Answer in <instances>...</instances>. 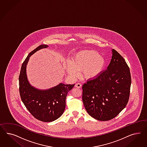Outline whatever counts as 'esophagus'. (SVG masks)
Here are the masks:
<instances>
[{
    "mask_svg": "<svg viewBox=\"0 0 147 147\" xmlns=\"http://www.w3.org/2000/svg\"><path fill=\"white\" fill-rule=\"evenodd\" d=\"M75 87L76 88H80L81 87H82V85L80 84V83H78L75 85Z\"/></svg>",
    "mask_w": 147,
    "mask_h": 147,
    "instance_id": "obj_1",
    "label": "esophagus"
}]
</instances>
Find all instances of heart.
I'll use <instances>...</instances> for the list:
<instances>
[{
  "label": "heart",
  "instance_id": "heart-1",
  "mask_svg": "<svg viewBox=\"0 0 147 147\" xmlns=\"http://www.w3.org/2000/svg\"><path fill=\"white\" fill-rule=\"evenodd\" d=\"M106 61L94 50L85 49L76 53L68 63L66 71L69 75L76 78L82 71L86 79H94L100 76L105 69Z\"/></svg>",
  "mask_w": 147,
  "mask_h": 147
}]
</instances>
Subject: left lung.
I'll return each mask as SVG.
<instances>
[{"label":"left lung","instance_id":"1","mask_svg":"<svg viewBox=\"0 0 147 147\" xmlns=\"http://www.w3.org/2000/svg\"><path fill=\"white\" fill-rule=\"evenodd\" d=\"M131 76L124 58L112 49L107 69L82 86V101L86 110L94 119L110 120L125 108L129 100Z\"/></svg>","mask_w":147,"mask_h":147}]
</instances>
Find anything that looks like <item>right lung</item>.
Here are the masks:
<instances>
[{
    "instance_id": "1",
    "label": "right lung",
    "mask_w": 147,
    "mask_h": 147,
    "mask_svg": "<svg viewBox=\"0 0 147 147\" xmlns=\"http://www.w3.org/2000/svg\"><path fill=\"white\" fill-rule=\"evenodd\" d=\"M49 46L41 45L32 51L22 63L19 77V93L22 102L27 110L38 120L49 122L62 115L66 107L67 93L74 85L60 84L49 89H36L27 80L26 66L30 57L36 51Z\"/></svg>"
}]
</instances>
